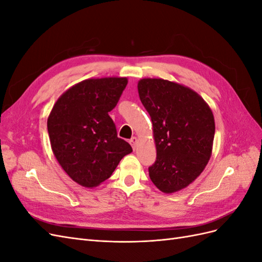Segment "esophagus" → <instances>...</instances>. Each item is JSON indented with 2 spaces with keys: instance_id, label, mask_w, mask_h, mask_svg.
I'll use <instances>...</instances> for the list:
<instances>
[{
  "instance_id": "1",
  "label": "esophagus",
  "mask_w": 262,
  "mask_h": 262,
  "mask_svg": "<svg viewBox=\"0 0 262 262\" xmlns=\"http://www.w3.org/2000/svg\"><path fill=\"white\" fill-rule=\"evenodd\" d=\"M130 144L132 145V148L136 149L137 148V144H138V139L136 137H133L131 140H130Z\"/></svg>"
}]
</instances>
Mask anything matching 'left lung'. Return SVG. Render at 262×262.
Wrapping results in <instances>:
<instances>
[{
    "instance_id": "1",
    "label": "left lung",
    "mask_w": 262,
    "mask_h": 262,
    "mask_svg": "<svg viewBox=\"0 0 262 262\" xmlns=\"http://www.w3.org/2000/svg\"><path fill=\"white\" fill-rule=\"evenodd\" d=\"M138 91L152 120L156 145L149 178L162 192L179 191L210 160L215 133L212 110L189 87L162 78L140 80Z\"/></svg>"
}]
</instances>
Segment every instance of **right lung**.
Wrapping results in <instances>:
<instances>
[{"mask_svg":"<svg viewBox=\"0 0 262 262\" xmlns=\"http://www.w3.org/2000/svg\"><path fill=\"white\" fill-rule=\"evenodd\" d=\"M126 84V77L85 80L63 93L51 110L47 123L51 148L61 167L78 185H100L132 152L128 142L117 137L108 114Z\"/></svg>","mask_w":262,"mask_h":262,"instance_id":"obj_1","label":"right lung"}]
</instances>
